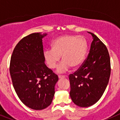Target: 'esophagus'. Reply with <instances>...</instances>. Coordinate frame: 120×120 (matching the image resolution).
Instances as JSON below:
<instances>
[{"instance_id":"34e87169","label":"esophagus","mask_w":120,"mask_h":120,"mask_svg":"<svg viewBox=\"0 0 120 120\" xmlns=\"http://www.w3.org/2000/svg\"><path fill=\"white\" fill-rule=\"evenodd\" d=\"M58 77H59V79H61V78H65V76H62V75H59L58 76Z\"/></svg>"}]
</instances>
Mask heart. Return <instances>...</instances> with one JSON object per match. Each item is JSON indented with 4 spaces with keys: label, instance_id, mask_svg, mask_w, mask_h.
<instances>
[{
    "label": "heart",
    "instance_id": "b5f03b06",
    "mask_svg": "<svg viewBox=\"0 0 120 120\" xmlns=\"http://www.w3.org/2000/svg\"><path fill=\"white\" fill-rule=\"evenodd\" d=\"M88 51L87 40L83 36L65 35L55 39L52 43V49H45L43 55L45 61L51 69L58 68V72L64 73L71 67L77 68L84 61Z\"/></svg>",
    "mask_w": 120,
    "mask_h": 120
}]
</instances>
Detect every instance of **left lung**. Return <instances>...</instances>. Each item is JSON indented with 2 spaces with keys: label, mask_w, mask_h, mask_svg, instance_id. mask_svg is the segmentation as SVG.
Returning a JSON list of instances; mask_svg holds the SVG:
<instances>
[{
  "label": "left lung",
  "mask_w": 120,
  "mask_h": 120,
  "mask_svg": "<svg viewBox=\"0 0 120 120\" xmlns=\"http://www.w3.org/2000/svg\"><path fill=\"white\" fill-rule=\"evenodd\" d=\"M93 37L90 53L80 67L69 75L70 96L80 107L93 105L101 98L111 75V61L108 49L91 32Z\"/></svg>",
  "instance_id": "8db88e82"
}]
</instances>
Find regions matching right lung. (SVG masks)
<instances>
[{
	"label": "right lung",
	"mask_w": 120,
	"mask_h": 120,
	"mask_svg": "<svg viewBox=\"0 0 120 120\" xmlns=\"http://www.w3.org/2000/svg\"><path fill=\"white\" fill-rule=\"evenodd\" d=\"M33 33L17 43L11 57L9 72L22 102L30 109L42 110L52 103L58 77L44 64L42 38Z\"/></svg>",
	"instance_id": "right-lung-1"
}]
</instances>
